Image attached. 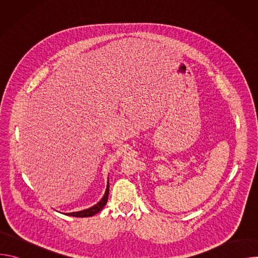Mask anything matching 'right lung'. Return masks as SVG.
Segmentation results:
<instances>
[{
	"instance_id": "obj_1",
	"label": "right lung",
	"mask_w": 258,
	"mask_h": 258,
	"mask_svg": "<svg viewBox=\"0 0 258 258\" xmlns=\"http://www.w3.org/2000/svg\"><path fill=\"white\" fill-rule=\"evenodd\" d=\"M108 195H109V182H108V185H107L106 192H105L103 198H102L96 205H94V206L91 207V208L82 210V211L71 212V213H66V214H67V215H70V216H76V217H89V216H93V215H95L96 213H98L99 211H101V210L103 209V207H104L105 204L107 203Z\"/></svg>"
}]
</instances>
